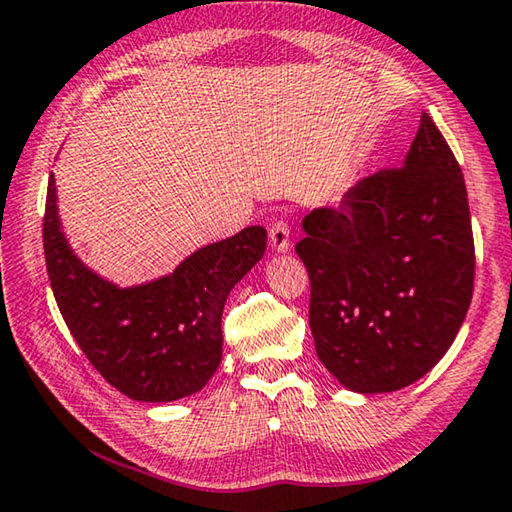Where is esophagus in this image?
Instances as JSON below:
<instances>
[{
    "instance_id": "obj_1",
    "label": "esophagus",
    "mask_w": 512,
    "mask_h": 512,
    "mask_svg": "<svg viewBox=\"0 0 512 512\" xmlns=\"http://www.w3.org/2000/svg\"><path fill=\"white\" fill-rule=\"evenodd\" d=\"M269 241L276 253H287L289 246V225L282 218H273L269 223Z\"/></svg>"
}]
</instances>
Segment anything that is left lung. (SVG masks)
Listing matches in <instances>:
<instances>
[{
	"instance_id": "8db88e82",
	"label": "left lung",
	"mask_w": 512,
	"mask_h": 512,
	"mask_svg": "<svg viewBox=\"0 0 512 512\" xmlns=\"http://www.w3.org/2000/svg\"><path fill=\"white\" fill-rule=\"evenodd\" d=\"M319 361L356 393H391L427 375L453 345L474 294V232L460 165L434 121L402 167L303 218Z\"/></svg>"
}]
</instances>
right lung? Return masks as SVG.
Masks as SVG:
<instances>
[{"instance_id":"add662e5","label":"right lung","mask_w":512,"mask_h":512,"mask_svg":"<svg viewBox=\"0 0 512 512\" xmlns=\"http://www.w3.org/2000/svg\"><path fill=\"white\" fill-rule=\"evenodd\" d=\"M43 248L59 312L89 363L131 400L172 402L202 391L218 370L225 301L262 259L266 230L246 227L195 250L170 276L121 289L68 246L50 174Z\"/></svg>"}]
</instances>
